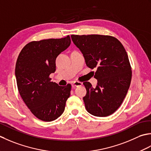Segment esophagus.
<instances>
[{"label": "esophagus", "instance_id": "esophagus-1", "mask_svg": "<svg viewBox=\"0 0 151 151\" xmlns=\"http://www.w3.org/2000/svg\"><path fill=\"white\" fill-rule=\"evenodd\" d=\"M82 84L83 83H81V82L75 81L74 83H73L72 86L73 88H74V87H78V86H81V85H82Z\"/></svg>", "mask_w": 151, "mask_h": 151}]
</instances>
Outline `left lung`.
Segmentation results:
<instances>
[{"label": "left lung", "instance_id": "obj_1", "mask_svg": "<svg viewBox=\"0 0 151 151\" xmlns=\"http://www.w3.org/2000/svg\"><path fill=\"white\" fill-rule=\"evenodd\" d=\"M72 40L83 55L87 66L97 69L96 87L84 82L86 109L96 116H107L116 111L130 87L132 70L124 46L113 36L98 35H71Z\"/></svg>", "mask_w": 151, "mask_h": 151}]
</instances>
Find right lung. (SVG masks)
I'll use <instances>...</instances> for the list:
<instances>
[{"label":"right lung","instance_id":"1","mask_svg":"<svg viewBox=\"0 0 151 151\" xmlns=\"http://www.w3.org/2000/svg\"><path fill=\"white\" fill-rule=\"evenodd\" d=\"M71 44L70 36L27 44L18 56L15 74L19 93L33 115L44 121H54L63 114L70 97L71 85L59 86L51 81L55 60Z\"/></svg>","mask_w":151,"mask_h":151}]
</instances>
